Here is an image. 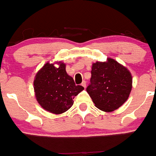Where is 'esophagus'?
Here are the masks:
<instances>
[{
    "label": "esophagus",
    "mask_w": 156,
    "mask_h": 156,
    "mask_svg": "<svg viewBox=\"0 0 156 156\" xmlns=\"http://www.w3.org/2000/svg\"><path fill=\"white\" fill-rule=\"evenodd\" d=\"M81 85H82L84 88H86V81H83V82L81 83Z\"/></svg>",
    "instance_id": "1"
}]
</instances>
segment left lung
Wrapping results in <instances>:
<instances>
[{
  "label": "left lung",
  "instance_id": "left-lung-1",
  "mask_svg": "<svg viewBox=\"0 0 156 156\" xmlns=\"http://www.w3.org/2000/svg\"><path fill=\"white\" fill-rule=\"evenodd\" d=\"M131 88L130 72L117 61L108 58L106 62L93 64L87 92L96 107L104 112L117 109L127 100Z\"/></svg>",
  "mask_w": 156,
  "mask_h": 156
}]
</instances>
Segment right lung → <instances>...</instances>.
<instances>
[{"mask_svg": "<svg viewBox=\"0 0 156 156\" xmlns=\"http://www.w3.org/2000/svg\"><path fill=\"white\" fill-rule=\"evenodd\" d=\"M35 97L45 110L61 114L73 105V99L84 90L76 85L66 71V65L59 62L56 68L52 63L45 64L36 75L34 81Z\"/></svg>", "mask_w": 156, "mask_h": 156, "instance_id": "obj_1", "label": "right lung"}]
</instances>
